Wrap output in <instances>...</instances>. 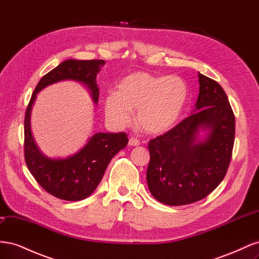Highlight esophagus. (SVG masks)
Masks as SVG:
<instances>
[{
    "label": "esophagus",
    "instance_id": "esophagus-1",
    "mask_svg": "<svg viewBox=\"0 0 259 259\" xmlns=\"http://www.w3.org/2000/svg\"><path fill=\"white\" fill-rule=\"evenodd\" d=\"M139 144H140V142H139L137 138L132 137L128 140V146H139Z\"/></svg>",
    "mask_w": 259,
    "mask_h": 259
}]
</instances>
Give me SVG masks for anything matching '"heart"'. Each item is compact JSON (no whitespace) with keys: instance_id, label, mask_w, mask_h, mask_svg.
Returning <instances> with one entry per match:
<instances>
[{"instance_id":"1","label":"heart","mask_w":259,"mask_h":259,"mask_svg":"<svg viewBox=\"0 0 259 259\" xmlns=\"http://www.w3.org/2000/svg\"><path fill=\"white\" fill-rule=\"evenodd\" d=\"M187 100L188 86L182 77L135 72L123 77L116 92L105 98L104 108L107 119L115 126L127 125L132 111L136 110L142 131L161 135L177 124Z\"/></svg>"}]
</instances>
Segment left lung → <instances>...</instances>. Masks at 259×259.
<instances>
[{
	"label": "left lung",
	"mask_w": 259,
	"mask_h": 259,
	"mask_svg": "<svg viewBox=\"0 0 259 259\" xmlns=\"http://www.w3.org/2000/svg\"><path fill=\"white\" fill-rule=\"evenodd\" d=\"M198 76L200 93L192 114L148 145V188L166 205L207 197L223 182L231 160L236 119L228 97L216 81Z\"/></svg>",
	"instance_id": "1"
}]
</instances>
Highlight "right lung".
<instances>
[{
	"label": "right lung",
	"mask_w": 259,
	"mask_h": 259,
	"mask_svg": "<svg viewBox=\"0 0 259 259\" xmlns=\"http://www.w3.org/2000/svg\"><path fill=\"white\" fill-rule=\"evenodd\" d=\"M104 60L68 59L45 74L31 96L25 115V160L30 173L45 191L66 201H80L95 191L109 162L128 143L125 133H96L82 149L65 159H52L36 146L31 132V111L36 95L49 85L65 80L88 86L94 104L98 103L96 82Z\"/></svg>",
	"instance_id": "1"
}]
</instances>
